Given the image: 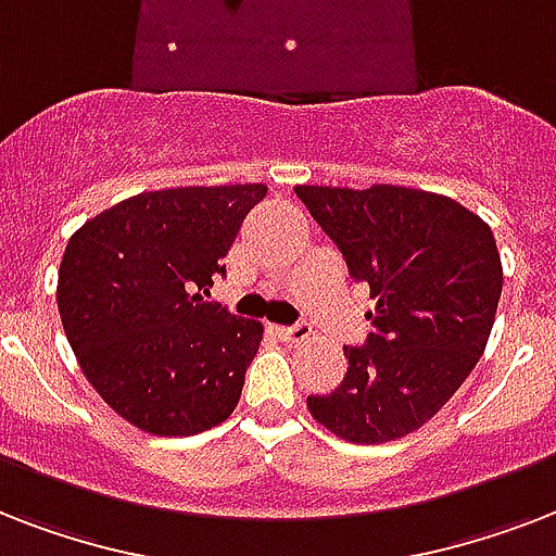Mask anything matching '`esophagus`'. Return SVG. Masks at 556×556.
<instances>
[{"label":"esophagus","instance_id":"obj_1","mask_svg":"<svg viewBox=\"0 0 556 556\" xmlns=\"http://www.w3.org/2000/svg\"><path fill=\"white\" fill-rule=\"evenodd\" d=\"M274 334L286 343H303V340L312 338V329L305 323H296V326H274Z\"/></svg>","mask_w":556,"mask_h":556}]
</instances>
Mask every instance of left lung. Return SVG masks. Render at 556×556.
I'll use <instances>...</instances> for the list:
<instances>
[{
    "instance_id": "8db88e82",
    "label": "left lung",
    "mask_w": 556,
    "mask_h": 556,
    "mask_svg": "<svg viewBox=\"0 0 556 556\" xmlns=\"http://www.w3.org/2000/svg\"><path fill=\"white\" fill-rule=\"evenodd\" d=\"M294 192L375 300L366 346H343L346 378L308 395V413L352 444L404 439L447 404L488 346L502 294L496 239L488 222L439 192Z\"/></svg>"
}]
</instances>
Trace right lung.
Here are the masks:
<instances>
[{"mask_svg":"<svg viewBox=\"0 0 556 556\" xmlns=\"http://www.w3.org/2000/svg\"><path fill=\"white\" fill-rule=\"evenodd\" d=\"M268 187H169L117 201L65 244L56 308L77 364L124 421L195 435L233 413L262 323L207 303Z\"/></svg>","mask_w":556,"mask_h":556,"instance_id":"right-lung-1","label":"right lung"}]
</instances>
